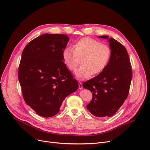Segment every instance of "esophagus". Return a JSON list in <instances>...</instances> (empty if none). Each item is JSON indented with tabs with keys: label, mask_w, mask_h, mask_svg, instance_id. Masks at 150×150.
Returning a JSON list of instances; mask_svg holds the SVG:
<instances>
[{
	"label": "esophagus",
	"mask_w": 150,
	"mask_h": 150,
	"mask_svg": "<svg viewBox=\"0 0 150 150\" xmlns=\"http://www.w3.org/2000/svg\"><path fill=\"white\" fill-rule=\"evenodd\" d=\"M78 85H79V90H81V89H83V84H82V83H81V82H78Z\"/></svg>",
	"instance_id": "esophagus-1"
}]
</instances>
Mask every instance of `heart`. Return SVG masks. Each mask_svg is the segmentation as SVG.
<instances>
[{"instance_id":"heart-1","label":"heart","mask_w":150,"mask_h":150,"mask_svg":"<svg viewBox=\"0 0 150 150\" xmlns=\"http://www.w3.org/2000/svg\"><path fill=\"white\" fill-rule=\"evenodd\" d=\"M111 56V49L106 45L91 38H83L76 41L74 49L66 47L62 52L63 62L70 71H75L82 59V66L75 72L79 79L95 76L107 66Z\"/></svg>"}]
</instances>
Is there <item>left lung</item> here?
I'll return each instance as SVG.
<instances>
[{"instance_id": "8db88e82", "label": "left lung", "mask_w": 150, "mask_h": 150, "mask_svg": "<svg viewBox=\"0 0 150 150\" xmlns=\"http://www.w3.org/2000/svg\"><path fill=\"white\" fill-rule=\"evenodd\" d=\"M107 39L111 49L108 64L104 71L87 81L83 87L92 93V99L86 107L93 115L110 117L114 115L127 99L132 70L125 47L108 35L99 36Z\"/></svg>"}]
</instances>
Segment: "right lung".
<instances>
[{
	"label": "right lung",
	"mask_w": 150,
	"mask_h": 150,
	"mask_svg": "<svg viewBox=\"0 0 150 150\" xmlns=\"http://www.w3.org/2000/svg\"><path fill=\"white\" fill-rule=\"evenodd\" d=\"M69 38L64 34H45L23 49L18 77L24 100L37 114L52 117L63 101L78 88V83L62 58Z\"/></svg>",
	"instance_id": "obj_1"
}]
</instances>
